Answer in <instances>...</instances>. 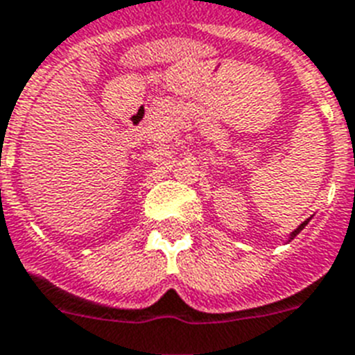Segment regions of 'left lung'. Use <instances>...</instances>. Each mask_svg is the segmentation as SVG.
I'll list each match as a JSON object with an SVG mask.
<instances>
[{
  "instance_id": "left-lung-1",
  "label": "left lung",
  "mask_w": 355,
  "mask_h": 355,
  "mask_svg": "<svg viewBox=\"0 0 355 355\" xmlns=\"http://www.w3.org/2000/svg\"><path fill=\"white\" fill-rule=\"evenodd\" d=\"M308 222H310V220H306V222H302V223H300V225H299V227H297V229H295V231H293V232H291V234H290V238H288V242H291V240H293V238H295V236H297V234H299V232H300V231H302V229H304V227H306V225H308Z\"/></svg>"
}]
</instances>
